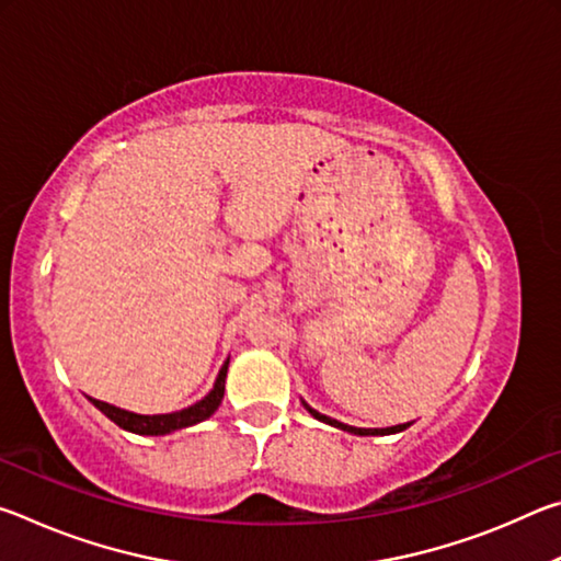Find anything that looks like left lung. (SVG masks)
Masks as SVG:
<instances>
[{
    "mask_svg": "<svg viewBox=\"0 0 561 561\" xmlns=\"http://www.w3.org/2000/svg\"><path fill=\"white\" fill-rule=\"evenodd\" d=\"M309 408V405H307ZM309 413L314 415V417H319V421H324V423H329V425H334V428H341V431H348V433H354V435H391V433H401V431H405L408 425L411 423H403V425H393V428H354V425H344V423H339V421H334V417H329V415H321V413H317V411H311L309 408Z\"/></svg>",
    "mask_w": 561,
    "mask_h": 561,
    "instance_id": "left-lung-1",
    "label": "left lung"
}]
</instances>
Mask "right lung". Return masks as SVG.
I'll list each match as a JSON object with an SVG mask.
<instances>
[{
    "instance_id": "1",
    "label": "right lung",
    "mask_w": 561,
    "mask_h": 561,
    "mask_svg": "<svg viewBox=\"0 0 561 561\" xmlns=\"http://www.w3.org/2000/svg\"><path fill=\"white\" fill-rule=\"evenodd\" d=\"M225 376H227V360H225V366L220 368V374H217V381L213 386V391L207 393L203 401H197L195 405L183 408V411H178V413H168V415L128 413V411H123V408L96 401V398H91V403L96 405L103 415H108L111 421L123 431H130V433H138V435H165V433L187 428V425H195V423L205 421V417H210L217 411V405H220L222 396H225Z\"/></svg>"
}]
</instances>
